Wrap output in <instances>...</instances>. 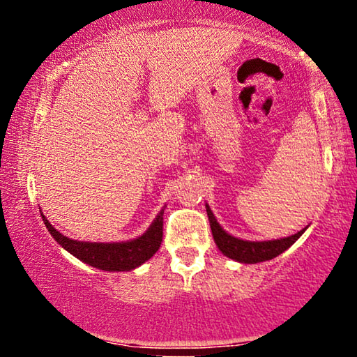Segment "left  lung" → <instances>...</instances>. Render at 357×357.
<instances>
[{
	"label": "left lung",
	"instance_id": "left-lung-1",
	"mask_svg": "<svg viewBox=\"0 0 357 357\" xmlns=\"http://www.w3.org/2000/svg\"><path fill=\"white\" fill-rule=\"evenodd\" d=\"M207 217H209L211 222V229L213 241H215L217 248L220 249L223 255H227L228 259L241 261V263H260L271 260L274 257L281 255L284 250H287L290 245H292L295 241H297L301 234L305 233L303 228L300 229L298 233H295L289 238H281V239H273V241H244L239 238H234V236L228 234L225 229L218 225L217 218L213 217L212 211L209 206L206 204Z\"/></svg>",
	"mask_w": 357,
	"mask_h": 357
}]
</instances>
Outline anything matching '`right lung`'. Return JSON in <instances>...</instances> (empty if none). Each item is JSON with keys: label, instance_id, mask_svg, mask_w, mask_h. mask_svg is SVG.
<instances>
[{"label": "right lung", "instance_id": "add662e5", "mask_svg": "<svg viewBox=\"0 0 357 357\" xmlns=\"http://www.w3.org/2000/svg\"><path fill=\"white\" fill-rule=\"evenodd\" d=\"M162 213L164 207L144 234L126 243H84L70 239L57 231L43 213L41 217L52 238L78 260L103 271H130L150 260L160 249L162 241Z\"/></svg>", "mask_w": 357, "mask_h": 357}]
</instances>
